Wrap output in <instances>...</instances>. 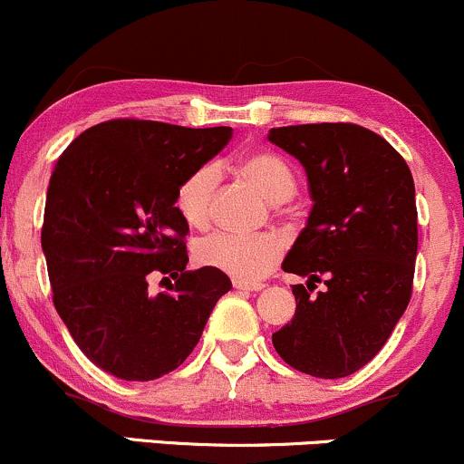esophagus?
Returning <instances> with one entry per match:
<instances>
[{"label":"esophagus","instance_id":"1","mask_svg":"<svg viewBox=\"0 0 464 464\" xmlns=\"http://www.w3.org/2000/svg\"><path fill=\"white\" fill-rule=\"evenodd\" d=\"M233 286L237 291H262L266 289L265 282H242V280H233Z\"/></svg>","mask_w":464,"mask_h":464}]
</instances>
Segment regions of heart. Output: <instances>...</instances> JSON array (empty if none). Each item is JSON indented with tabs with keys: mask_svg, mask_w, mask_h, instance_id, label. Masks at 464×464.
<instances>
[{
	"mask_svg": "<svg viewBox=\"0 0 464 464\" xmlns=\"http://www.w3.org/2000/svg\"><path fill=\"white\" fill-rule=\"evenodd\" d=\"M237 175L251 184L271 204L286 202L295 193V175L280 155L269 150H253L237 158ZM218 188V170L202 167L193 170L175 193V208L187 224L195 228L207 227L213 211V198ZM282 256V242L276 236H231L216 233L195 245V260L242 282H256L265 277Z\"/></svg>",
	"mask_w": 464,
	"mask_h": 464,
	"instance_id": "heart-1",
	"label": "heart"
}]
</instances>
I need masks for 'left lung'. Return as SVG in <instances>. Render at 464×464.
I'll use <instances>...</instances> for the list:
<instances>
[{"instance_id": "left-lung-1", "label": "left lung", "mask_w": 464, "mask_h": 464, "mask_svg": "<svg viewBox=\"0 0 464 464\" xmlns=\"http://www.w3.org/2000/svg\"><path fill=\"white\" fill-rule=\"evenodd\" d=\"M269 142L302 164L314 202L282 262L306 286L294 285L295 315L273 334V347L297 372L344 378L384 347L411 297V170L387 140L358 124L280 126ZM315 281L327 289L311 296Z\"/></svg>"}]
</instances>
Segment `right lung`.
Listing matches in <instances>:
<instances>
[{"label":"right lung","instance_id":"1","mask_svg":"<svg viewBox=\"0 0 464 464\" xmlns=\"http://www.w3.org/2000/svg\"><path fill=\"white\" fill-rule=\"evenodd\" d=\"M231 135L228 126L111 120L57 160L42 228L53 302L77 347L106 373L146 382L178 369L231 291L227 273L187 271L188 224L175 208L179 184ZM150 275L176 285L155 296Z\"/></svg>","mask_w":464,"mask_h":464}]
</instances>
